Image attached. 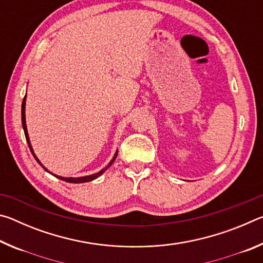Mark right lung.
I'll return each mask as SVG.
<instances>
[{"instance_id": "1", "label": "right lung", "mask_w": 263, "mask_h": 263, "mask_svg": "<svg viewBox=\"0 0 263 263\" xmlns=\"http://www.w3.org/2000/svg\"><path fill=\"white\" fill-rule=\"evenodd\" d=\"M25 96H26V95H25ZM25 96H24V99H23V102H22V125H23V130H24V133H25L26 141H28L29 148H30V151H31V153H32V155L34 157V159L37 160V162H38L39 164H41V166H42L44 169H45V171H47V169H46L45 167H44L41 162H39V160L37 159V157H35L34 153H33L32 147H31V144H30V140H29V136H28V130H26V124H25ZM116 157H117V153L115 154V157L112 158V160H111L108 166L102 169V171H100L99 173H96V174H92V175H89V176H83V177H62V176H58V175H54V174H53V175H54L55 177H58V179L62 180V181L69 182V183H84V182H89V181L95 180L96 177H99L100 175L103 174V173L106 171V169H108V168L111 166V164H112V162L115 161Z\"/></svg>"}]
</instances>
